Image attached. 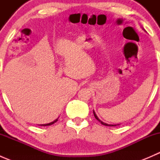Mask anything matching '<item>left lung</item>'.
<instances>
[{
	"mask_svg": "<svg viewBox=\"0 0 160 160\" xmlns=\"http://www.w3.org/2000/svg\"><path fill=\"white\" fill-rule=\"evenodd\" d=\"M93 115H94V117H95V118L97 119V120L98 121H99L100 122H101V124H102V125H105V126H115V125H108V124H106V123H104V122H101V120H100L99 118H98V116L96 115V114H95V112L94 111H93Z\"/></svg>",
	"mask_w": 160,
	"mask_h": 160,
	"instance_id": "obj_1",
	"label": "left lung"
}]
</instances>
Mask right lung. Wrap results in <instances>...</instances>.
I'll return each instance as SVG.
<instances>
[{"instance_id":"add662e5","label":"right lung","mask_w":160,"mask_h":160,"mask_svg":"<svg viewBox=\"0 0 160 160\" xmlns=\"http://www.w3.org/2000/svg\"><path fill=\"white\" fill-rule=\"evenodd\" d=\"M57 121H58V118H57V119H56V120H55L54 122H50V123H49V124H44V125H42V126H48V125H52V124L56 123V122H57Z\"/></svg>"}]
</instances>
